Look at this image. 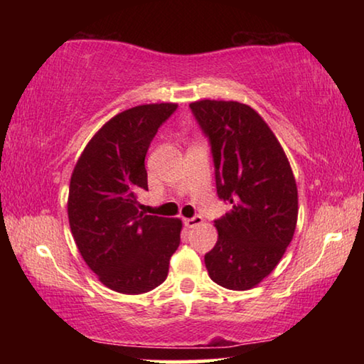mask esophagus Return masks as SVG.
I'll return each instance as SVG.
<instances>
[{
	"label": "esophagus",
	"instance_id": "1",
	"mask_svg": "<svg viewBox=\"0 0 364 364\" xmlns=\"http://www.w3.org/2000/svg\"><path fill=\"white\" fill-rule=\"evenodd\" d=\"M184 223H186L188 228H194V226H199V225L204 223V218H202L200 215H196V217H193V218L184 220Z\"/></svg>",
	"mask_w": 364,
	"mask_h": 364
}]
</instances>
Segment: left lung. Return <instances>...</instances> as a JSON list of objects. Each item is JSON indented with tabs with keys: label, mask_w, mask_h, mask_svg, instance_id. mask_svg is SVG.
I'll return each instance as SVG.
<instances>
[{
	"label": "left lung",
	"mask_w": 364,
	"mask_h": 364,
	"mask_svg": "<svg viewBox=\"0 0 364 364\" xmlns=\"http://www.w3.org/2000/svg\"><path fill=\"white\" fill-rule=\"evenodd\" d=\"M210 141L220 199L231 210L215 220L218 241L205 254L208 276L230 291H247L278 267L294 237L297 184L278 138L237 101L189 104Z\"/></svg>",
	"instance_id": "obj_1"
}]
</instances>
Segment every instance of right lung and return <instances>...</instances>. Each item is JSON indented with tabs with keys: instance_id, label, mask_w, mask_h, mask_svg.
<instances>
[{
	"instance_id": "add662e5",
	"label": "right lung",
	"mask_w": 364,
	"mask_h": 364,
	"mask_svg": "<svg viewBox=\"0 0 364 364\" xmlns=\"http://www.w3.org/2000/svg\"><path fill=\"white\" fill-rule=\"evenodd\" d=\"M178 104H143L104 123L72 171L67 213L86 264L104 286L138 295L167 279L183 223L141 212L146 152Z\"/></svg>"
}]
</instances>
